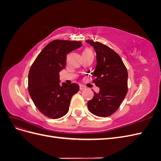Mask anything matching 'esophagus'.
Listing matches in <instances>:
<instances>
[{"label":"esophagus","instance_id":"1","mask_svg":"<svg viewBox=\"0 0 161 161\" xmlns=\"http://www.w3.org/2000/svg\"><path fill=\"white\" fill-rule=\"evenodd\" d=\"M79 87H80V90H84V89H86V86H84V85H80Z\"/></svg>","mask_w":161,"mask_h":161}]
</instances>
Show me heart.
I'll list each match as a JSON object with an SVG mask.
<instances>
[{"instance_id": "1", "label": "heart", "mask_w": 161, "mask_h": 161, "mask_svg": "<svg viewBox=\"0 0 161 161\" xmlns=\"http://www.w3.org/2000/svg\"><path fill=\"white\" fill-rule=\"evenodd\" d=\"M91 51L89 49V48H86V49H85V50H84V52H91Z\"/></svg>"}]
</instances>
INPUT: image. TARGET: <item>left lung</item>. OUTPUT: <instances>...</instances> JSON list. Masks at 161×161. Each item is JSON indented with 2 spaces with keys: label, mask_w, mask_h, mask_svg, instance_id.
<instances>
[{
  "label": "left lung",
  "mask_w": 161,
  "mask_h": 161,
  "mask_svg": "<svg viewBox=\"0 0 161 161\" xmlns=\"http://www.w3.org/2000/svg\"><path fill=\"white\" fill-rule=\"evenodd\" d=\"M97 53V66L92 80L99 87V93L87 105L92 114L99 117L110 116L118 110L128 92V71L120 56L105 44L87 40Z\"/></svg>",
  "instance_id": "1"
}]
</instances>
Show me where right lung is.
<instances>
[{"label": "right lung", "mask_w": 161, "mask_h": 161, "mask_svg": "<svg viewBox=\"0 0 161 161\" xmlns=\"http://www.w3.org/2000/svg\"><path fill=\"white\" fill-rule=\"evenodd\" d=\"M81 42L55 40L46 45L32 64L28 75V91L41 113L51 119L67 114L72 97L79 91L72 83L60 85L59 72L65 69L66 56L80 47Z\"/></svg>", "instance_id": "add662e5"}]
</instances>
